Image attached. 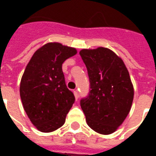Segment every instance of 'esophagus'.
Masks as SVG:
<instances>
[{
	"label": "esophagus",
	"mask_w": 156,
	"mask_h": 156,
	"mask_svg": "<svg viewBox=\"0 0 156 156\" xmlns=\"http://www.w3.org/2000/svg\"><path fill=\"white\" fill-rule=\"evenodd\" d=\"M73 94H74L75 98H76V100H77V99H78V91H77V90H74V91H73Z\"/></svg>",
	"instance_id": "obj_1"
}]
</instances>
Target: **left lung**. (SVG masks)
<instances>
[{
	"label": "left lung",
	"instance_id": "8db88e82",
	"mask_svg": "<svg viewBox=\"0 0 156 156\" xmlns=\"http://www.w3.org/2000/svg\"><path fill=\"white\" fill-rule=\"evenodd\" d=\"M88 70L90 92L80 102L86 122L93 130L110 134L130 111L134 86L124 61L107 48L79 51Z\"/></svg>",
	"mask_w": 156,
	"mask_h": 156
}]
</instances>
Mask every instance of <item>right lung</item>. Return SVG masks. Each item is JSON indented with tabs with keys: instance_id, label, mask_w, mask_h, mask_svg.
<instances>
[{
	"instance_id": "obj_1",
	"label": "right lung",
	"mask_w": 156,
	"mask_h": 156,
	"mask_svg": "<svg viewBox=\"0 0 156 156\" xmlns=\"http://www.w3.org/2000/svg\"><path fill=\"white\" fill-rule=\"evenodd\" d=\"M76 48L48 42L38 48L27 65L20 83L23 108L39 131L62 127L75 98L66 86L63 62L77 54Z\"/></svg>"
}]
</instances>
